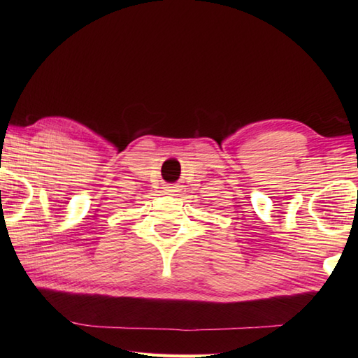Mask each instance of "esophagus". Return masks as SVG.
Segmentation results:
<instances>
[{
	"instance_id": "obj_1",
	"label": "esophagus",
	"mask_w": 358,
	"mask_h": 358,
	"mask_svg": "<svg viewBox=\"0 0 358 358\" xmlns=\"http://www.w3.org/2000/svg\"><path fill=\"white\" fill-rule=\"evenodd\" d=\"M164 192H166L167 195H177L178 189H177V186H167V187L164 189Z\"/></svg>"
}]
</instances>
